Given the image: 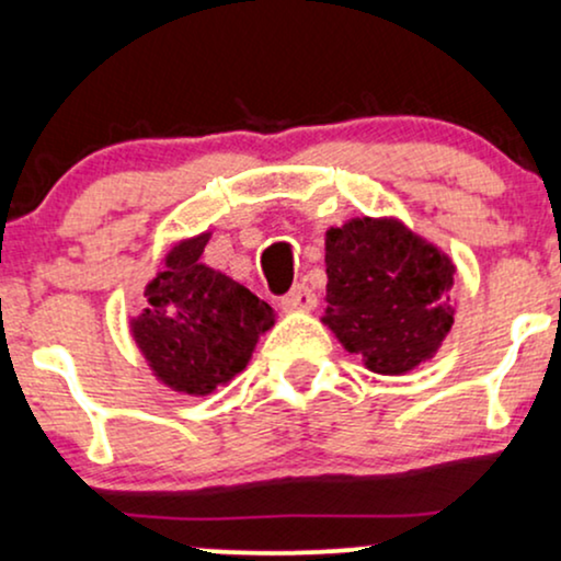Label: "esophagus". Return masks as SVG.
Here are the masks:
<instances>
[{"label": "esophagus", "mask_w": 561, "mask_h": 561, "mask_svg": "<svg viewBox=\"0 0 561 561\" xmlns=\"http://www.w3.org/2000/svg\"><path fill=\"white\" fill-rule=\"evenodd\" d=\"M317 308V293L308 285H295L289 293L282 298V311H311Z\"/></svg>", "instance_id": "34e87169"}]
</instances>
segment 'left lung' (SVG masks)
<instances>
[{
  "instance_id": "obj_1",
  "label": "left lung",
  "mask_w": 561,
  "mask_h": 561,
  "mask_svg": "<svg viewBox=\"0 0 561 561\" xmlns=\"http://www.w3.org/2000/svg\"><path fill=\"white\" fill-rule=\"evenodd\" d=\"M330 327L375 375L403 377L433 362L454 327L459 272L443 248L398 216L347 218L324 237Z\"/></svg>"
}]
</instances>
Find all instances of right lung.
Here are the masks:
<instances>
[{
	"instance_id": "add662e5",
	"label": "right lung",
	"mask_w": 561,
	"mask_h": 561,
	"mask_svg": "<svg viewBox=\"0 0 561 561\" xmlns=\"http://www.w3.org/2000/svg\"><path fill=\"white\" fill-rule=\"evenodd\" d=\"M210 231L165 250L147 306L128 317V332L160 385L203 398L229 385L253 358L261 334L276 324L268 302L231 276L205 266Z\"/></svg>"
}]
</instances>
